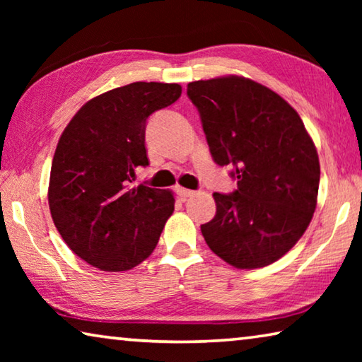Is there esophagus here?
<instances>
[{
	"label": "esophagus",
	"instance_id": "obj_1",
	"mask_svg": "<svg viewBox=\"0 0 362 362\" xmlns=\"http://www.w3.org/2000/svg\"><path fill=\"white\" fill-rule=\"evenodd\" d=\"M175 193L179 194V198H180L182 201H185L187 198H192V196L194 194L193 189H187V188H182V187H177V188H175Z\"/></svg>",
	"mask_w": 362,
	"mask_h": 362
}]
</instances>
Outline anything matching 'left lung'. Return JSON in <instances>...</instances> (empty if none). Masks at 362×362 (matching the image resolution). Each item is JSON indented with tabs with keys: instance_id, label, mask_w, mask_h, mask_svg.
Returning a JSON list of instances; mask_svg holds the SVG:
<instances>
[{
	"instance_id": "8db88e82",
	"label": "left lung",
	"mask_w": 362,
	"mask_h": 362,
	"mask_svg": "<svg viewBox=\"0 0 362 362\" xmlns=\"http://www.w3.org/2000/svg\"><path fill=\"white\" fill-rule=\"evenodd\" d=\"M187 94L212 159L233 168L238 185L214 193L216 217L201 233L230 265L267 267L296 246L313 217L321 174L313 140L296 110L252 79H201Z\"/></svg>"
}]
</instances>
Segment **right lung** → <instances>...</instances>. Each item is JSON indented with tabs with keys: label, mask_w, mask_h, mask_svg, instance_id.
Instances as JSON below:
<instances>
[{
	"label": "right lung",
	"mask_w": 362,
	"mask_h": 362,
	"mask_svg": "<svg viewBox=\"0 0 362 362\" xmlns=\"http://www.w3.org/2000/svg\"><path fill=\"white\" fill-rule=\"evenodd\" d=\"M180 84L131 83L79 108L54 153L49 209L62 240L103 272H126L148 257L174 212L169 189L132 187L148 166V116L179 99Z\"/></svg>",
	"instance_id": "obj_1"
}]
</instances>
